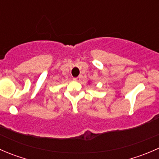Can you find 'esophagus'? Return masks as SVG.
<instances>
[{"label": "esophagus", "instance_id": "obj_1", "mask_svg": "<svg viewBox=\"0 0 159 159\" xmlns=\"http://www.w3.org/2000/svg\"><path fill=\"white\" fill-rule=\"evenodd\" d=\"M74 81H79L81 80V78L80 77H76V78H73Z\"/></svg>", "mask_w": 159, "mask_h": 159}]
</instances>
